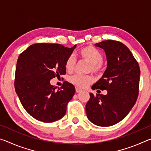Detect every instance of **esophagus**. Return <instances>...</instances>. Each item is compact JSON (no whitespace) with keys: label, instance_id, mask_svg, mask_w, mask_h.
Instances as JSON below:
<instances>
[{"label":"esophagus","instance_id":"1","mask_svg":"<svg viewBox=\"0 0 151 151\" xmlns=\"http://www.w3.org/2000/svg\"><path fill=\"white\" fill-rule=\"evenodd\" d=\"M75 90H76V93H80V92L82 91V89L80 88H78V87H76Z\"/></svg>","mask_w":151,"mask_h":151}]
</instances>
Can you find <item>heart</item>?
<instances>
[{
    "label": "heart",
    "mask_w": 151,
    "mask_h": 151,
    "mask_svg": "<svg viewBox=\"0 0 151 151\" xmlns=\"http://www.w3.org/2000/svg\"><path fill=\"white\" fill-rule=\"evenodd\" d=\"M79 55L83 60L87 61L91 64L89 70L94 73H99L101 68V63L103 57L98 50L92 47H86L79 51ZM76 59L73 55H70L67 58L65 63V68L68 73L73 72L75 68ZM73 85L80 88H85L89 84L93 83L94 78L91 75H75L68 78Z\"/></svg>",
    "instance_id": "heart-1"
}]
</instances>
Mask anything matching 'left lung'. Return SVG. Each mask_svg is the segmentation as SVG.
I'll return each mask as SVG.
<instances>
[{"label": "left lung", "instance_id": "8db88e82", "mask_svg": "<svg viewBox=\"0 0 151 151\" xmlns=\"http://www.w3.org/2000/svg\"><path fill=\"white\" fill-rule=\"evenodd\" d=\"M104 50L107 66L92 89L106 90L107 94L90 93L86 104L88 119L99 127H110L127 116L136 103L140 81L139 63L127 46L112 40L95 44Z\"/></svg>", "mask_w": 151, "mask_h": 151}]
</instances>
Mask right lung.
I'll return each mask as SVG.
<instances>
[{"instance_id":"add662e5","label":"right lung","mask_w":151,"mask_h":151,"mask_svg":"<svg viewBox=\"0 0 151 151\" xmlns=\"http://www.w3.org/2000/svg\"><path fill=\"white\" fill-rule=\"evenodd\" d=\"M76 47L39 43L30 46L19 55L15 91L24 109L38 121L55 122L65 115L66 105L75 93V86L65 81L56 90L50 81L65 75L66 60Z\"/></svg>"}]
</instances>
